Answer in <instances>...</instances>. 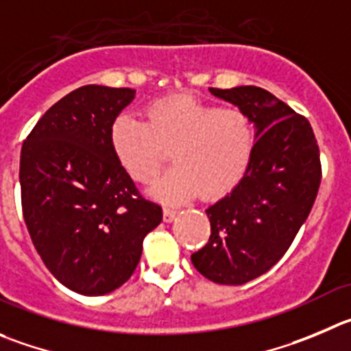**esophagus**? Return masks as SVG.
Masks as SVG:
<instances>
[{
  "label": "esophagus",
  "mask_w": 351,
  "mask_h": 351,
  "mask_svg": "<svg viewBox=\"0 0 351 351\" xmlns=\"http://www.w3.org/2000/svg\"><path fill=\"white\" fill-rule=\"evenodd\" d=\"M176 215H178V210L176 208H169V206L163 208V220H165V222H172V220L176 219Z\"/></svg>",
  "instance_id": "obj_1"
}]
</instances>
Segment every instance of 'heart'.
Wrapping results in <instances>:
<instances>
[{"label":"heart","instance_id":"heart-1","mask_svg":"<svg viewBox=\"0 0 351 351\" xmlns=\"http://www.w3.org/2000/svg\"><path fill=\"white\" fill-rule=\"evenodd\" d=\"M146 120L120 113L110 128V145L136 181H155L172 149L176 165L155 182L152 195L181 203L199 193L208 198L231 193L248 170L255 128L241 108L206 103L193 95L153 99Z\"/></svg>","mask_w":351,"mask_h":351}]
</instances>
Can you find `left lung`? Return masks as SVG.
<instances>
[{
    "mask_svg": "<svg viewBox=\"0 0 351 351\" xmlns=\"http://www.w3.org/2000/svg\"><path fill=\"white\" fill-rule=\"evenodd\" d=\"M255 123V149L241 182L206 208L208 243L193 265L217 285L239 286L265 274L288 252L320 186L319 146L312 125L256 86L210 88Z\"/></svg>",
    "mask_w": 351,
    "mask_h": 351,
    "instance_id": "left-lung-1",
    "label": "left lung"
}]
</instances>
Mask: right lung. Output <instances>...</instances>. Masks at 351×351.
<instances>
[{
    "label": "right lung",
    "instance_id": "1",
    "mask_svg": "<svg viewBox=\"0 0 351 351\" xmlns=\"http://www.w3.org/2000/svg\"><path fill=\"white\" fill-rule=\"evenodd\" d=\"M136 91L82 86L51 106L20 153L22 212L49 272L72 291L101 296L132 276L162 206L139 195L110 145Z\"/></svg>",
    "mask_w": 351,
    "mask_h": 351
}]
</instances>
